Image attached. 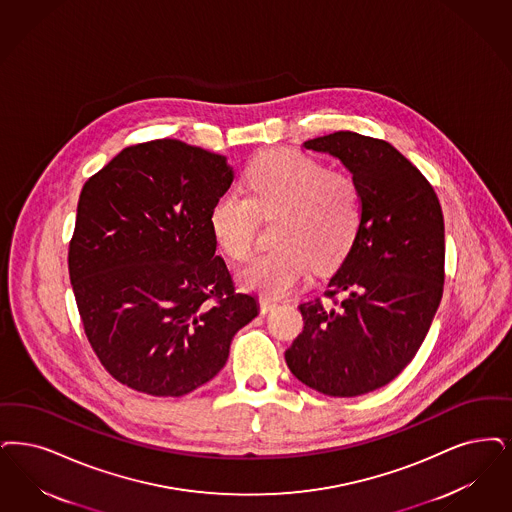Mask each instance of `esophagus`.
I'll use <instances>...</instances> for the list:
<instances>
[{
	"mask_svg": "<svg viewBox=\"0 0 512 512\" xmlns=\"http://www.w3.org/2000/svg\"><path fill=\"white\" fill-rule=\"evenodd\" d=\"M276 307H278V303H276L274 299H268V297H261V299H259V310H261V314H266V312H270V310H274Z\"/></svg>",
	"mask_w": 512,
	"mask_h": 512,
	"instance_id": "1",
	"label": "esophagus"
}]
</instances>
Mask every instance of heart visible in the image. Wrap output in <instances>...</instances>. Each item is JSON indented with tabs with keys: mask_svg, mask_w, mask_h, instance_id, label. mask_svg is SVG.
<instances>
[{
	"mask_svg": "<svg viewBox=\"0 0 512 512\" xmlns=\"http://www.w3.org/2000/svg\"><path fill=\"white\" fill-rule=\"evenodd\" d=\"M249 196L228 190L209 213L217 244L234 261L251 257L261 217L280 215L274 242L240 270L244 286L282 297L299 286L314 266L318 274L341 265L362 225V198L356 181L343 171L297 150H270L247 167Z\"/></svg>",
	"mask_w": 512,
	"mask_h": 512,
	"instance_id": "1",
	"label": "heart"
}]
</instances>
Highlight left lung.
<instances>
[{
	"instance_id": "8db88e82",
	"label": "left lung",
	"mask_w": 512,
	"mask_h": 512,
	"mask_svg": "<svg viewBox=\"0 0 512 512\" xmlns=\"http://www.w3.org/2000/svg\"><path fill=\"white\" fill-rule=\"evenodd\" d=\"M303 146L352 173L362 225L329 280V301L299 305L305 328L286 350L287 368L322 394L360 396L400 375L429 333L444 291V215L423 173L387 141L337 131Z\"/></svg>"
}]
</instances>
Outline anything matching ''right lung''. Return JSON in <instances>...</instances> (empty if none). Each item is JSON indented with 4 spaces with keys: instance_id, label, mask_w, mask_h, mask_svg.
I'll list each match as a JSON object with an SVG mask.
<instances>
[{
    "instance_id": "obj_1",
    "label": "right lung",
    "mask_w": 512,
    "mask_h": 512,
    "mask_svg": "<svg viewBox=\"0 0 512 512\" xmlns=\"http://www.w3.org/2000/svg\"><path fill=\"white\" fill-rule=\"evenodd\" d=\"M232 181L225 156L158 139L123 148L83 184L70 282L91 348L125 387L150 396L202 387L259 314L215 255L209 213Z\"/></svg>"
}]
</instances>
